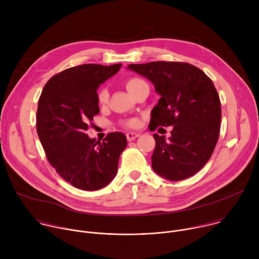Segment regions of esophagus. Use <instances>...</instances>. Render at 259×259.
I'll return each mask as SVG.
<instances>
[{
    "label": "esophagus",
    "mask_w": 259,
    "mask_h": 259,
    "mask_svg": "<svg viewBox=\"0 0 259 259\" xmlns=\"http://www.w3.org/2000/svg\"><path fill=\"white\" fill-rule=\"evenodd\" d=\"M138 136H140L139 133H135V132H128L126 134V137H127V140L128 141H131V140H134L135 138H137Z\"/></svg>",
    "instance_id": "obj_1"
}]
</instances>
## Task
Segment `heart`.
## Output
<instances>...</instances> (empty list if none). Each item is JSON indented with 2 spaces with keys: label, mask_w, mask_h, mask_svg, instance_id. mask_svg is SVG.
I'll return each mask as SVG.
<instances>
[{
  "label": "heart",
  "mask_w": 259,
  "mask_h": 259,
  "mask_svg": "<svg viewBox=\"0 0 259 259\" xmlns=\"http://www.w3.org/2000/svg\"><path fill=\"white\" fill-rule=\"evenodd\" d=\"M144 82L138 78H132V79H129L127 82H126V87H127V90L133 95L134 92L137 90V88L143 84ZM96 100H97V103L98 105H104L107 100H108V91L106 88L104 87H101L98 89L97 91V94H96ZM123 125L124 126H127V127H130V128H136L139 126V120L137 118H131V119H128V120H125L123 122Z\"/></svg>",
  "instance_id": "1"
}]
</instances>
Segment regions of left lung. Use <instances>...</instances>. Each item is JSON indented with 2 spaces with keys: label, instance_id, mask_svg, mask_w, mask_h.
Wrapping results in <instances>:
<instances>
[{
  "label": "left lung",
  "instance_id": "1",
  "mask_svg": "<svg viewBox=\"0 0 259 259\" xmlns=\"http://www.w3.org/2000/svg\"><path fill=\"white\" fill-rule=\"evenodd\" d=\"M128 68L149 79L161 96L150 129L174 126L169 140L154 134V171L171 181L193 176L209 161L219 137L221 107L213 82L187 62L155 61Z\"/></svg>",
  "mask_w": 259,
  "mask_h": 259
}]
</instances>
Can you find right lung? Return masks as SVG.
<instances>
[{
	"label": "right lung",
	"mask_w": 259,
	"mask_h": 259,
	"mask_svg": "<svg viewBox=\"0 0 259 259\" xmlns=\"http://www.w3.org/2000/svg\"><path fill=\"white\" fill-rule=\"evenodd\" d=\"M122 64H82L62 70L45 85L36 110V132L49 163L71 186L83 191L104 188L118 172L126 136L112 132L102 140L86 131L99 113L96 100L100 84Z\"/></svg>",
	"instance_id": "obj_1"
}]
</instances>
